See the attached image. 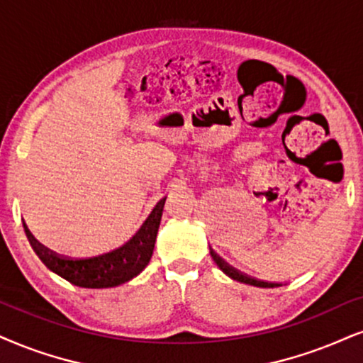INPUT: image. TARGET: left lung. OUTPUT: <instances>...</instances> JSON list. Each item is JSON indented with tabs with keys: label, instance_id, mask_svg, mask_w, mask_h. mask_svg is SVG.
Returning a JSON list of instances; mask_svg holds the SVG:
<instances>
[{
	"label": "left lung",
	"instance_id": "8db88e82",
	"mask_svg": "<svg viewBox=\"0 0 363 363\" xmlns=\"http://www.w3.org/2000/svg\"><path fill=\"white\" fill-rule=\"evenodd\" d=\"M210 256H212L213 261L220 269L225 272L227 276H230L232 279L235 281H240V283H245V284H250V286H259V288H276V283H269V281H261V279H256V277H250L247 274H244V272H240L239 269H235V267H232L230 264H227L223 259L218 256L217 252H213L212 249H210Z\"/></svg>",
	"mask_w": 363,
	"mask_h": 363
}]
</instances>
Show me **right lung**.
Here are the masks:
<instances>
[{"label":"right lung","mask_w":363,"mask_h":363,"mask_svg":"<svg viewBox=\"0 0 363 363\" xmlns=\"http://www.w3.org/2000/svg\"><path fill=\"white\" fill-rule=\"evenodd\" d=\"M164 202H167V199L160 200L131 240H128L123 247L111 250L102 256L86 259L60 256V254L53 252L43 244H40L23 223L25 234L40 261L69 283L80 286V288H113V286L133 279L147 266L151 256H153Z\"/></svg>","instance_id":"add662e5"}]
</instances>
